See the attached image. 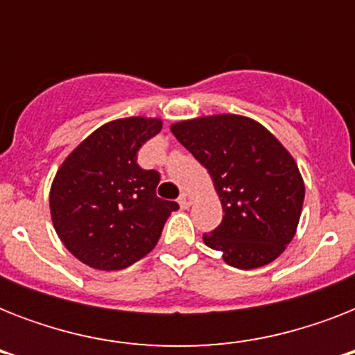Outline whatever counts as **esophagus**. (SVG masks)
<instances>
[{
  "mask_svg": "<svg viewBox=\"0 0 355 355\" xmlns=\"http://www.w3.org/2000/svg\"><path fill=\"white\" fill-rule=\"evenodd\" d=\"M191 202H193V197L189 193H182L178 197V205H180V208H189Z\"/></svg>",
  "mask_w": 355,
  "mask_h": 355,
  "instance_id": "34e87169",
  "label": "esophagus"
}]
</instances>
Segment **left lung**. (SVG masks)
Instances as JSON below:
<instances>
[{
  "mask_svg": "<svg viewBox=\"0 0 355 355\" xmlns=\"http://www.w3.org/2000/svg\"><path fill=\"white\" fill-rule=\"evenodd\" d=\"M175 138L210 173L221 200V225L202 239L237 269L275 261L297 234L302 175L291 153L261 123L216 114L171 125Z\"/></svg>",
  "mask_w": 355,
  "mask_h": 355,
  "instance_id": "1",
  "label": "left lung"
}]
</instances>
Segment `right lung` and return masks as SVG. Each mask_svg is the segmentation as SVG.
I'll return each mask as SVG.
<instances>
[{
	"instance_id": "1",
	"label": "right lung",
	"mask_w": 355,
	"mask_h": 355,
	"mask_svg": "<svg viewBox=\"0 0 355 355\" xmlns=\"http://www.w3.org/2000/svg\"><path fill=\"white\" fill-rule=\"evenodd\" d=\"M160 118H121L94 130L58 167L49 191L53 227L75 258L119 270L153 250L177 202L156 197L160 175L136 164Z\"/></svg>"
}]
</instances>
